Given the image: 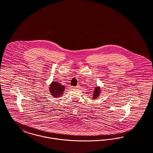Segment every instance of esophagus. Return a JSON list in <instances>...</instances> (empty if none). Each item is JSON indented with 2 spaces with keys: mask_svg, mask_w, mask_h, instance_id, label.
<instances>
[{
  "mask_svg": "<svg viewBox=\"0 0 153 153\" xmlns=\"http://www.w3.org/2000/svg\"><path fill=\"white\" fill-rule=\"evenodd\" d=\"M80 88V85H78L77 86L75 87V88Z\"/></svg>",
  "mask_w": 153,
  "mask_h": 153,
  "instance_id": "obj_1",
  "label": "esophagus"
}]
</instances>
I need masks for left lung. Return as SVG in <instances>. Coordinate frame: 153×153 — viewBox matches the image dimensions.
I'll return each instance as SVG.
<instances>
[{
    "instance_id": "8db88e82",
    "label": "left lung",
    "mask_w": 153,
    "mask_h": 153,
    "mask_svg": "<svg viewBox=\"0 0 153 153\" xmlns=\"http://www.w3.org/2000/svg\"><path fill=\"white\" fill-rule=\"evenodd\" d=\"M101 89L100 87H98V86L95 87V89H94V91H92L93 94H92V98L94 100L98 98L100 95L101 94Z\"/></svg>"
}]
</instances>
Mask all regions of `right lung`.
I'll return each instance as SVG.
<instances>
[{
  "label": "right lung",
  "instance_id": "right-lung-1",
  "mask_svg": "<svg viewBox=\"0 0 153 153\" xmlns=\"http://www.w3.org/2000/svg\"><path fill=\"white\" fill-rule=\"evenodd\" d=\"M49 92L54 98H59L63 95L65 86L59 84L58 81H52L49 85Z\"/></svg>",
  "mask_w": 153,
  "mask_h": 153
}]
</instances>
